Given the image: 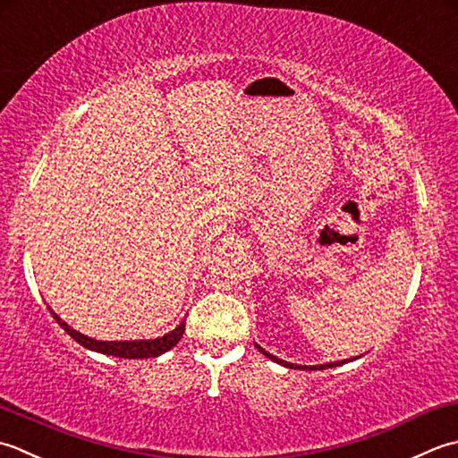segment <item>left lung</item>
Segmentation results:
<instances>
[{
  "label": "left lung",
  "mask_w": 458,
  "mask_h": 458,
  "mask_svg": "<svg viewBox=\"0 0 458 458\" xmlns=\"http://www.w3.org/2000/svg\"><path fill=\"white\" fill-rule=\"evenodd\" d=\"M257 346V350L263 353V356H267L268 360H273V361H276V363H281V366H284V368H291V369H328V368H335V366H342V363H348V361H352V360H344V361H330V363H322V366H298V363H288V361H284V360H278V358H275L273 353H268L267 350H263L259 346V344H255Z\"/></svg>",
  "instance_id": "1"
}]
</instances>
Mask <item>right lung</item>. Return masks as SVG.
Segmentation results:
<instances>
[{
    "mask_svg": "<svg viewBox=\"0 0 458 458\" xmlns=\"http://www.w3.org/2000/svg\"><path fill=\"white\" fill-rule=\"evenodd\" d=\"M49 312L61 328L67 332L74 342H79L82 348H87L90 352H98V353H106V356H114V358H124V360H144V358H157L165 353L167 350H172L177 342L182 340V335L185 332V320L180 322V326H175L172 332H167L160 338L154 340H124V342H102L95 340L90 335H85L77 332L71 326L59 318V314H55L51 308Z\"/></svg>",
    "mask_w": 458,
    "mask_h": 458,
    "instance_id": "right-lung-1",
    "label": "right lung"
}]
</instances>
